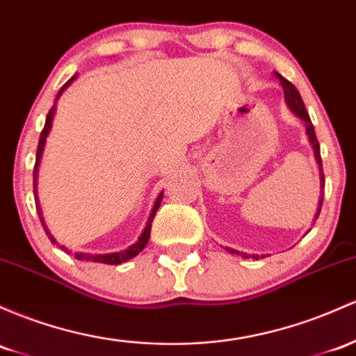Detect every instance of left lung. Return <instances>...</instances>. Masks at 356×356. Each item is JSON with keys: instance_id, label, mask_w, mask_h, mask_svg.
Instances as JSON below:
<instances>
[{"instance_id": "8db88e82", "label": "left lung", "mask_w": 356, "mask_h": 356, "mask_svg": "<svg viewBox=\"0 0 356 356\" xmlns=\"http://www.w3.org/2000/svg\"><path fill=\"white\" fill-rule=\"evenodd\" d=\"M275 76L279 77L280 84H282V88H284V97H286L287 106L291 108V111H294L296 115H298L299 118L304 121V124H306V134H307V136H309V142H311V145H312V150H314L316 162H318V165H319V179H321V193H323V189H324L323 160H321V152H319V142H318V138H316L314 127H312L309 115H307L306 106H304L302 97H300L299 91H298V89H296V86L292 84V83H289L287 79H284V77L280 76L279 72H275ZM321 206H323V196L319 197V202H318V213H316V218H314V220H318L319 213H321ZM226 250H228L229 253H233V255H235V253H236V255H238V253H240V255L243 257V259H248V257H253V259H260V255H247V253H241V252H238V250H233V248H228V247H226ZM261 257H264V255H261Z\"/></svg>"}]
</instances>
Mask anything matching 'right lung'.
I'll use <instances>...</instances> for the list:
<instances>
[{"label":"right lung","instance_id":"right-lung-1","mask_svg":"<svg viewBox=\"0 0 356 356\" xmlns=\"http://www.w3.org/2000/svg\"><path fill=\"white\" fill-rule=\"evenodd\" d=\"M76 77H77V74H74V76L70 77V79L67 81V83H65L64 86H62L60 91H58V95H57V99H58V97H60L62 92H64L65 89H67L69 86L74 83V79H76ZM54 113H56V104H54V106L50 108L49 115H47L45 127H44V130H42V134H40V140H38V147H37V159H35V167H33V193H35V196H37V174H38V165H40L42 154H44V147H45L47 135L50 134V128H52ZM162 197H163V193H160V194H159V197L155 199V204H154V208H152V211H150V216H148L147 226H145V228H143L142 235H140L138 240H136L134 245H130V247H128L127 250H123V252H115V253H104V255H97V253H96V255H91V253H81V252H76V253H74V259H77V260H84V261H97V264H108V265H120V264H123V261H127V260L134 259V257L138 255V253L142 252V250L145 248V245L148 243V238H150V229H152V221H154L155 213H157V211H159V206H160V202H162ZM37 211H38V216H40L42 225H44V229H45L47 236L50 238V241H52V243H57L56 238H54L52 235H50V232H49V229H47L45 222H44V218H42V211H40V204H38V197H37ZM57 245H58V243H57ZM58 247H60L62 250H64V252L70 253V250H69V248H65L64 245H58Z\"/></svg>","mask_w":356,"mask_h":356}]
</instances>
